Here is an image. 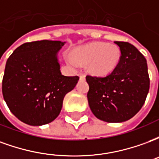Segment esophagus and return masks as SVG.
<instances>
[{"instance_id":"1","label":"esophagus","mask_w":159,"mask_h":159,"mask_svg":"<svg viewBox=\"0 0 159 159\" xmlns=\"http://www.w3.org/2000/svg\"><path fill=\"white\" fill-rule=\"evenodd\" d=\"M78 76H79L80 77V79H82V80H84L85 79V74L84 73H82V72H80L79 74H78Z\"/></svg>"}]
</instances>
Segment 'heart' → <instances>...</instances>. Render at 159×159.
<instances>
[{
  "label": "heart",
  "instance_id": "obj_1",
  "mask_svg": "<svg viewBox=\"0 0 159 159\" xmlns=\"http://www.w3.org/2000/svg\"><path fill=\"white\" fill-rule=\"evenodd\" d=\"M120 56L121 52L117 46L106 42H93L76 48L74 56H67V61L73 66H77L79 63H87L90 72L106 75L117 67Z\"/></svg>",
  "mask_w": 159,
  "mask_h": 159
}]
</instances>
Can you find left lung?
<instances>
[{"label":"left lung","mask_w":159,"mask_h":159,"mask_svg":"<svg viewBox=\"0 0 159 159\" xmlns=\"http://www.w3.org/2000/svg\"><path fill=\"white\" fill-rule=\"evenodd\" d=\"M121 56L117 67L106 76H86L87 97L93 115L107 123H122L141 109L150 87L147 59L132 44L115 42Z\"/></svg>","instance_id":"obj_1"}]
</instances>
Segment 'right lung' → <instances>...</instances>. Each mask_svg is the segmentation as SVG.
Instances as JSON below:
<instances>
[{
	"label": "right lung",
	"instance_id": "right-lung-1",
	"mask_svg": "<svg viewBox=\"0 0 159 159\" xmlns=\"http://www.w3.org/2000/svg\"><path fill=\"white\" fill-rule=\"evenodd\" d=\"M65 42L42 40L26 42L7 61L2 94L7 107L23 123L41 126L59 116L66 94L75 88L77 76L60 72L57 53Z\"/></svg>",
	"mask_w": 159,
	"mask_h": 159
}]
</instances>
